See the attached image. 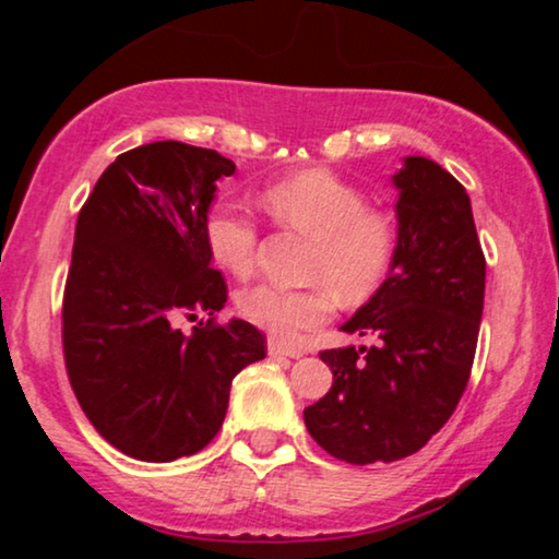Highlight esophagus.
<instances>
[{
    "mask_svg": "<svg viewBox=\"0 0 559 559\" xmlns=\"http://www.w3.org/2000/svg\"><path fill=\"white\" fill-rule=\"evenodd\" d=\"M266 350H270L272 358H302L305 356L302 348L287 346V343H282V341H270L266 343Z\"/></svg>",
    "mask_w": 559,
    "mask_h": 559,
    "instance_id": "34e87169",
    "label": "esophagus"
}]
</instances>
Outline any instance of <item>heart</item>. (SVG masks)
Segmentation results:
<instances>
[{
  "mask_svg": "<svg viewBox=\"0 0 559 559\" xmlns=\"http://www.w3.org/2000/svg\"><path fill=\"white\" fill-rule=\"evenodd\" d=\"M266 211L280 224L316 236L308 262V287L262 282L236 297L249 323L280 338H297L331 318L335 295L366 297L384 280L396 251V226L381 211L366 209V198L331 170H305L272 182L262 193ZM213 262L234 277H249L259 262V228L239 205H213L203 224Z\"/></svg>",
  "mask_w": 559,
  "mask_h": 559,
  "instance_id": "1",
  "label": "heart"
}]
</instances>
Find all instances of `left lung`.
<instances>
[{"mask_svg": "<svg viewBox=\"0 0 559 559\" xmlns=\"http://www.w3.org/2000/svg\"><path fill=\"white\" fill-rule=\"evenodd\" d=\"M392 182L400 193L392 266L341 325L377 343L323 350L333 386L302 415L325 453L354 465L417 453L448 423L484 316L486 259L465 188L419 155L404 157Z\"/></svg>", "mask_w": 559, "mask_h": 559, "instance_id": "left-lung-1", "label": "left lung"}]
</instances>
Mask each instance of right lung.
<instances>
[{"label": "right lung", "instance_id": "right-lung-1", "mask_svg": "<svg viewBox=\"0 0 559 559\" xmlns=\"http://www.w3.org/2000/svg\"><path fill=\"white\" fill-rule=\"evenodd\" d=\"M236 165L216 150L152 142L106 167L79 213L63 297L66 369L81 409L129 457L170 463L216 438L231 381L266 338L226 325V282L203 224ZM211 314L193 336L180 317Z\"/></svg>", "mask_w": 559, "mask_h": 559}]
</instances>
